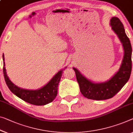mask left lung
I'll return each mask as SVG.
<instances>
[{
	"mask_svg": "<svg viewBox=\"0 0 133 133\" xmlns=\"http://www.w3.org/2000/svg\"><path fill=\"white\" fill-rule=\"evenodd\" d=\"M112 30L117 35L124 49V57L120 68L114 76L105 82L95 83L88 79L77 68L75 71L81 93L89 99L101 101L114 97L127 83L131 72L132 48L122 22L117 17L110 20Z\"/></svg>",
	"mask_w": 133,
	"mask_h": 133,
	"instance_id": "1",
	"label": "left lung"
}]
</instances>
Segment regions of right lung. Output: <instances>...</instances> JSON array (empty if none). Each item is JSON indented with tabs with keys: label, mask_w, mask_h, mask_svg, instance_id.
<instances>
[{
	"label": "right lung",
	"mask_w": 133,
	"mask_h": 133,
	"mask_svg": "<svg viewBox=\"0 0 133 133\" xmlns=\"http://www.w3.org/2000/svg\"><path fill=\"white\" fill-rule=\"evenodd\" d=\"M3 61V75L6 83L10 90L17 97L27 103L34 105H45L52 102L58 94V86L59 83L62 72L67 66L59 71L49 82L43 87L37 90H28L19 87L10 80L7 75L5 68V63L4 55Z\"/></svg>",
	"instance_id": "add662e5"
}]
</instances>
